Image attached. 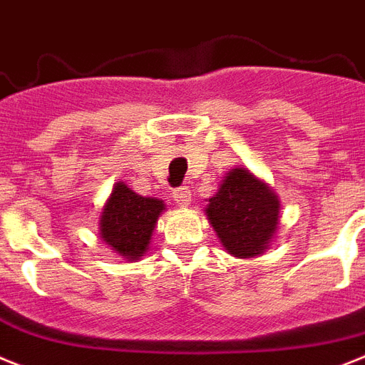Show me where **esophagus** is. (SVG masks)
<instances>
[{
	"label": "esophagus",
	"mask_w": 365,
	"mask_h": 365,
	"mask_svg": "<svg viewBox=\"0 0 365 365\" xmlns=\"http://www.w3.org/2000/svg\"><path fill=\"white\" fill-rule=\"evenodd\" d=\"M173 199L177 201V205L180 207H186L192 201V192H190L188 186H180V188L173 190Z\"/></svg>",
	"instance_id": "1"
}]
</instances>
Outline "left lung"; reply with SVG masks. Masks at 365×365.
I'll return each mask as SVG.
<instances>
[{"label":"left lung","mask_w":365,"mask_h":365,"mask_svg":"<svg viewBox=\"0 0 365 365\" xmlns=\"http://www.w3.org/2000/svg\"><path fill=\"white\" fill-rule=\"evenodd\" d=\"M208 221L227 253L260 255L279 225V199L245 168L229 171L217 194L208 199Z\"/></svg>","instance_id":"obj_1"}]
</instances>
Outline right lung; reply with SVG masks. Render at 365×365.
Instances as JSON below:
<instances>
[{"mask_svg": "<svg viewBox=\"0 0 365 365\" xmlns=\"http://www.w3.org/2000/svg\"><path fill=\"white\" fill-rule=\"evenodd\" d=\"M162 210V201L142 197L123 182H116L103 208L101 238L123 258L136 260L145 253Z\"/></svg>", "mask_w": 365, "mask_h": 365, "instance_id": "right-lung-1", "label": "right lung"}]
</instances>
